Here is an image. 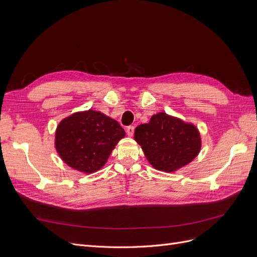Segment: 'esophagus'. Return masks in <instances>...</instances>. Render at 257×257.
Instances as JSON below:
<instances>
[{
    "instance_id": "obj_1",
    "label": "esophagus",
    "mask_w": 257,
    "mask_h": 257,
    "mask_svg": "<svg viewBox=\"0 0 257 257\" xmlns=\"http://www.w3.org/2000/svg\"><path fill=\"white\" fill-rule=\"evenodd\" d=\"M134 131H135V127H134L133 125H130V126L126 127V134H127L128 136H133Z\"/></svg>"
}]
</instances>
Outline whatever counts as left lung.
Here are the masks:
<instances>
[{"instance_id":"8db88e82","label":"left lung","mask_w":257,"mask_h":257,"mask_svg":"<svg viewBox=\"0 0 257 257\" xmlns=\"http://www.w3.org/2000/svg\"><path fill=\"white\" fill-rule=\"evenodd\" d=\"M135 141L147 160L162 172H174L196 158L200 149L197 128L164 112L154 114L135 130Z\"/></svg>"}]
</instances>
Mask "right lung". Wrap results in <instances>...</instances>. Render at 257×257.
Here are the masks:
<instances>
[{"label":"right lung","instance_id":"obj_1","mask_svg":"<svg viewBox=\"0 0 257 257\" xmlns=\"http://www.w3.org/2000/svg\"><path fill=\"white\" fill-rule=\"evenodd\" d=\"M125 135L115 120L94 110L76 112L62 120L56 149L68 166L91 174L102 168L114 146Z\"/></svg>","mask_w":257,"mask_h":257}]
</instances>
